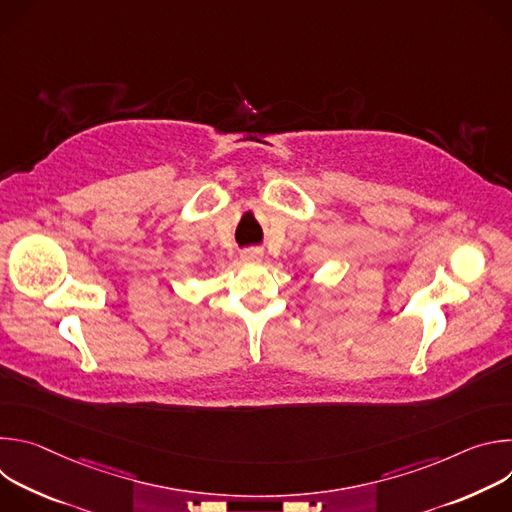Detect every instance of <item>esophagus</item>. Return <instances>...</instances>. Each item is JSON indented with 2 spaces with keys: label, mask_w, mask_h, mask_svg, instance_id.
I'll use <instances>...</instances> for the list:
<instances>
[{
  "label": "esophagus",
  "mask_w": 512,
  "mask_h": 512,
  "mask_svg": "<svg viewBox=\"0 0 512 512\" xmlns=\"http://www.w3.org/2000/svg\"><path fill=\"white\" fill-rule=\"evenodd\" d=\"M241 259L247 261V263H251V261H261V259H263V251L257 249V247H249V249L241 251Z\"/></svg>",
  "instance_id": "34e87169"
}]
</instances>
